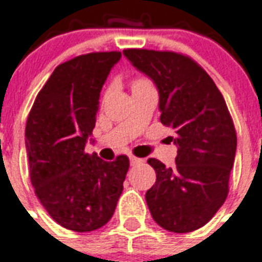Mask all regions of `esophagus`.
I'll return each mask as SVG.
<instances>
[{"instance_id": "1", "label": "esophagus", "mask_w": 262, "mask_h": 262, "mask_svg": "<svg viewBox=\"0 0 262 262\" xmlns=\"http://www.w3.org/2000/svg\"><path fill=\"white\" fill-rule=\"evenodd\" d=\"M129 160H130V166H135V164L141 163V159L136 158V156H130V158H129Z\"/></svg>"}]
</instances>
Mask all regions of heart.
<instances>
[{
    "label": "heart",
    "mask_w": 262,
    "mask_h": 262,
    "mask_svg": "<svg viewBox=\"0 0 262 262\" xmlns=\"http://www.w3.org/2000/svg\"><path fill=\"white\" fill-rule=\"evenodd\" d=\"M137 81H143V80H137ZM137 81H135V83H137Z\"/></svg>",
    "instance_id": "b5f03b06"
}]
</instances>
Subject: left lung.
I'll use <instances>...</instances> for the list:
<instances>
[{"label": "left lung", "mask_w": 262, "mask_h": 262, "mask_svg": "<svg viewBox=\"0 0 262 262\" xmlns=\"http://www.w3.org/2000/svg\"><path fill=\"white\" fill-rule=\"evenodd\" d=\"M129 62L155 84L160 122L177 145L174 167L158 159L156 182L145 193L152 217L171 232L203 227L226 201L236 133L223 95L193 59L171 51L129 49Z\"/></svg>", "instance_id": "1"}]
</instances>
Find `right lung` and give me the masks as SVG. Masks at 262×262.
<instances>
[{
    "instance_id": "add662e5",
    "label": "right lung",
    "mask_w": 262,
    "mask_h": 262,
    "mask_svg": "<svg viewBox=\"0 0 262 262\" xmlns=\"http://www.w3.org/2000/svg\"><path fill=\"white\" fill-rule=\"evenodd\" d=\"M119 51L80 55L55 68L38 94L26 126L31 183L49 215L77 232L98 230L114 215L129 159L104 162L85 145L100 91L121 59Z\"/></svg>"
}]
</instances>
